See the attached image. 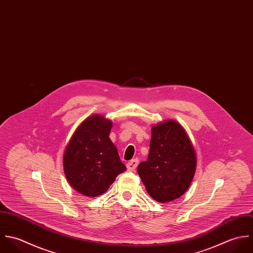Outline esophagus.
I'll list each match as a JSON object with an SVG mask.
<instances>
[{
  "label": "esophagus",
  "mask_w": 253,
  "mask_h": 253,
  "mask_svg": "<svg viewBox=\"0 0 253 253\" xmlns=\"http://www.w3.org/2000/svg\"><path fill=\"white\" fill-rule=\"evenodd\" d=\"M138 164H139V160H138L137 158H135V159L129 161L126 166H127V169H128L129 171H134V170L137 168Z\"/></svg>",
  "instance_id": "esophagus-1"
}]
</instances>
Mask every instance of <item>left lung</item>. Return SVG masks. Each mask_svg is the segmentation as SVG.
<instances>
[{
  "label": "left lung",
  "instance_id": "left-lung-1",
  "mask_svg": "<svg viewBox=\"0 0 253 253\" xmlns=\"http://www.w3.org/2000/svg\"><path fill=\"white\" fill-rule=\"evenodd\" d=\"M196 167V152L178 122L169 120L152 127L148 160L141 162L137 171L153 200L164 203L184 195Z\"/></svg>",
  "mask_w": 253,
  "mask_h": 253
}]
</instances>
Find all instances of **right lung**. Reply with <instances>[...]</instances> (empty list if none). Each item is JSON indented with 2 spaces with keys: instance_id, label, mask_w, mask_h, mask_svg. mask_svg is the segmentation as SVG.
I'll use <instances>...</instances> for the list:
<instances>
[{
  "instance_id": "right-lung-1",
  "label": "right lung",
  "mask_w": 253,
  "mask_h": 253,
  "mask_svg": "<svg viewBox=\"0 0 253 253\" xmlns=\"http://www.w3.org/2000/svg\"><path fill=\"white\" fill-rule=\"evenodd\" d=\"M111 127L110 120L93 115L80 124L65 149L66 179L74 190L86 197L101 196L126 170L108 137Z\"/></svg>"
}]
</instances>
